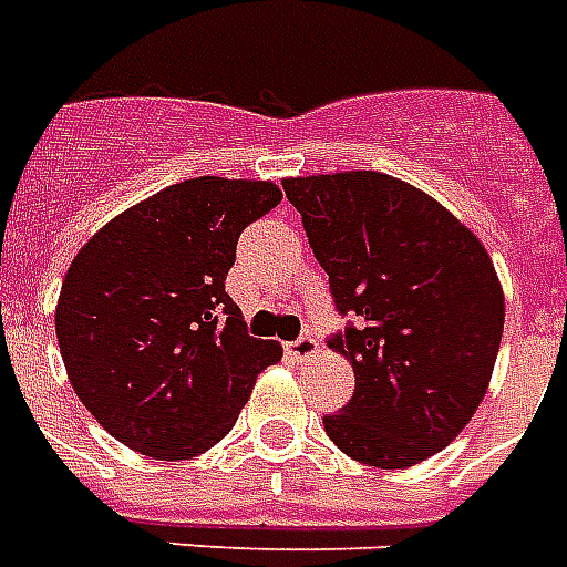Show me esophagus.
Here are the masks:
<instances>
[{
    "instance_id": "obj_1",
    "label": "esophagus",
    "mask_w": 567,
    "mask_h": 567,
    "mask_svg": "<svg viewBox=\"0 0 567 567\" xmlns=\"http://www.w3.org/2000/svg\"><path fill=\"white\" fill-rule=\"evenodd\" d=\"M288 353L302 362V359H309V355L318 353V341H315L311 336H300L297 341H291V344H288Z\"/></svg>"
}]
</instances>
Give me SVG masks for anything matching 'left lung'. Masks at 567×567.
I'll use <instances>...</instances> for the list:
<instances>
[{"label": "left lung", "mask_w": 567, "mask_h": 567, "mask_svg": "<svg viewBox=\"0 0 567 567\" xmlns=\"http://www.w3.org/2000/svg\"><path fill=\"white\" fill-rule=\"evenodd\" d=\"M341 315L355 391L323 426L347 456L412 467L465 430L492 382L503 288L485 247L430 194L377 171L285 179Z\"/></svg>", "instance_id": "obj_1"}]
</instances>
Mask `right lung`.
Returning <instances> with one entry per match:
<instances>
[{
  "label": "right lung",
  "instance_id": "obj_1",
  "mask_svg": "<svg viewBox=\"0 0 567 567\" xmlns=\"http://www.w3.org/2000/svg\"><path fill=\"white\" fill-rule=\"evenodd\" d=\"M282 203L274 182L199 176L93 235L66 270L55 332L84 409L126 447L179 462L235 426L282 359L226 293L238 235Z\"/></svg>",
  "mask_w": 567,
  "mask_h": 567
}]
</instances>
